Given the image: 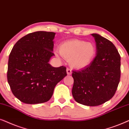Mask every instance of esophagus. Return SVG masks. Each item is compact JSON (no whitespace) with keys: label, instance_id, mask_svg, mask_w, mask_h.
<instances>
[{"label":"esophagus","instance_id":"obj_1","mask_svg":"<svg viewBox=\"0 0 129 129\" xmlns=\"http://www.w3.org/2000/svg\"><path fill=\"white\" fill-rule=\"evenodd\" d=\"M67 75H71L72 74L71 70L69 69V68H67Z\"/></svg>","mask_w":129,"mask_h":129}]
</instances>
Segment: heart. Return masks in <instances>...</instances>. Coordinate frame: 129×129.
<instances>
[{"label": "heart", "mask_w": 129, "mask_h": 129, "mask_svg": "<svg viewBox=\"0 0 129 129\" xmlns=\"http://www.w3.org/2000/svg\"><path fill=\"white\" fill-rule=\"evenodd\" d=\"M59 54L69 61L72 67L82 70L90 65L95 56L96 47L94 43L80 39H71L62 43Z\"/></svg>", "instance_id": "1"}]
</instances>
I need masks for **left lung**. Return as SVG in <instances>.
I'll use <instances>...</instances> for the list:
<instances>
[{"mask_svg": "<svg viewBox=\"0 0 129 129\" xmlns=\"http://www.w3.org/2000/svg\"><path fill=\"white\" fill-rule=\"evenodd\" d=\"M95 57L87 68L73 72L72 94L77 103L88 106L104 103L114 95L120 78V56L114 45L99 34H92Z\"/></svg>", "mask_w": 129, "mask_h": 129, "instance_id": "left-lung-1", "label": "left lung"}]
</instances>
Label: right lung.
Wrapping results in <instances>:
<instances>
[{
  "instance_id": "obj_1",
  "label": "right lung",
  "mask_w": 129,
  "mask_h": 129,
  "mask_svg": "<svg viewBox=\"0 0 129 129\" xmlns=\"http://www.w3.org/2000/svg\"><path fill=\"white\" fill-rule=\"evenodd\" d=\"M55 33L38 31L17 42L9 56L8 81L20 102L35 104L49 101L56 85L67 75L63 66L54 67L49 61L55 55Z\"/></svg>"
}]
</instances>
